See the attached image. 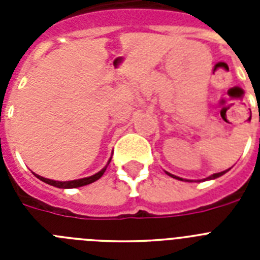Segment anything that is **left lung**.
<instances>
[{
  "instance_id": "1",
  "label": "left lung",
  "mask_w": 260,
  "mask_h": 260,
  "mask_svg": "<svg viewBox=\"0 0 260 260\" xmlns=\"http://www.w3.org/2000/svg\"><path fill=\"white\" fill-rule=\"evenodd\" d=\"M229 171H231V168H229V169H226V171H222V172H220V173H213V174H211V176L206 177V178H203V180H199V182H201V181L216 180V178H219V177H221L222 174H225V173H226V172H229ZM165 173H167L168 176H171V177H173V178H176V180H180V181H190V182H192L191 180H185V178H181V177H177V176H174V174L169 173V172H165Z\"/></svg>"
}]
</instances>
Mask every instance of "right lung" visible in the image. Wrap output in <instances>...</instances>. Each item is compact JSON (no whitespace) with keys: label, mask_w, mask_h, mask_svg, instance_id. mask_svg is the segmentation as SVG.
<instances>
[{"label":"right lung","mask_w":260,"mask_h":260,"mask_svg":"<svg viewBox=\"0 0 260 260\" xmlns=\"http://www.w3.org/2000/svg\"><path fill=\"white\" fill-rule=\"evenodd\" d=\"M110 160H112V157L109 158V161H108V164L105 165L104 168H103L102 171L98 172V173H95L93 176H89V177H84V178H79V180H73V181H54V180H49V178H44V177L39 176V174L34 173L35 174V177H38L39 180L43 181V182L48 183V185H52V186H56V187H59V189H75V187H80V186H86V185H89V183L95 182V181H98L100 177L104 174V172L107 171L108 165H109Z\"/></svg>","instance_id":"obj_1"}]
</instances>
